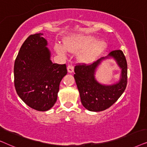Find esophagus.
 Instances as JSON below:
<instances>
[{"label": "esophagus", "instance_id": "obj_1", "mask_svg": "<svg viewBox=\"0 0 147 147\" xmlns=\"http://www.w3.org/2000/svg\"><path fill=\"white\" fill-rule=\"evenodd\" d=\"M67 70L68 72L71 73V72L74 71V66H72V64H69V65H68L67 66Z\"/></svg>", "mask_w": 147, "mask_h": 147}]
</instances>
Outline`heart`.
<instances>
[{
	"mask_svg": "<svg viewBox=\"0 0 147 147\" xmlns=\"http://www.w3.org/2000/svg\"><path fill=\"white\" fill-rule=\"evenodd\" d=\"M95 38L93 36H70L64 40V46L56 44L55 49L60 55L65 56L66 50L71 53H78L84 50L78 56L80 61L84 63H91L98 58L105 49L106 45L103 42H97L91 44Z\"/></svg>",
	"mask_w": 147,
	"mask_h": 147,
	"instance_id": "b5f03b06",
	"label": "heart"
}]
</instances>
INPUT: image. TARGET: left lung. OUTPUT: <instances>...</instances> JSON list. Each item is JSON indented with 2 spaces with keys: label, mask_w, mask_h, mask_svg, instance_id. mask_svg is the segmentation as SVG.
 Here are the masks:
<instances>
[{
  "label": "left lung",
  "mask_w": 147,
  "mask_h": 147,
  "mask_svg": "<svg viewBox=\"0 0 147 147\" xmlns=\"http://www.w3.org/2000/svg\"><path fill=\"white\" fill-rule=\"evenodd\" d=\"M108 56L116 60L122 69L120 81L112 85H103L95 79V70L105 58H102L93 63H79L75 66L74 75L81 103L86 109L92 111H101L109 108L120 98L127 85V62L122 50L111 51Z\"/></svg>",
  "instance_id": "1"
}]
</instances>
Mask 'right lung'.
Masks as SVG:
<instances>
[{
    "label": "right lung",
    "mask_w": 147,
    "mask_h": 147,
    "mask_svg": "<svg viewBox=\"0 0 147 147\" xmlns=\"http://www.w3.org/2000/svg\"><path fill=\"white\" fill-rule=\"evenodd\" d=\"M42 34L30 35L15 61L14 83L17 95L25 104L47 111L57 100L59 85L67 74L66 64L52 63Z\"/></svg>",
    "instance_id": "add662e5"
}]
</instances>
